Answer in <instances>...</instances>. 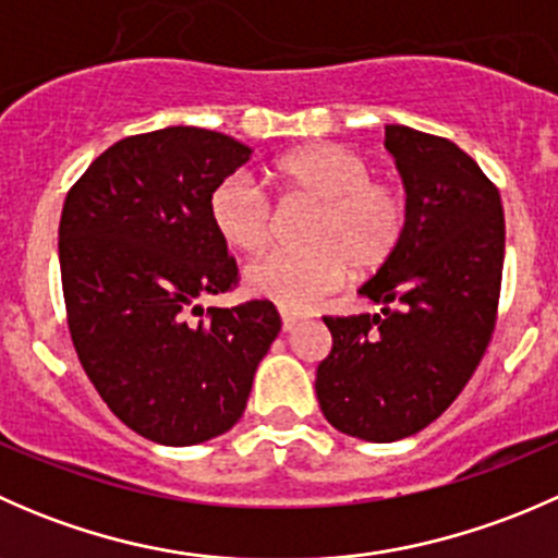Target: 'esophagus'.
I'll list each match as a JSON object with an SVG mask.
<instances>
[{"label":"esophagus","mask_w":558,"mask_h":558,"mask_svg":"<svg viewBox=\"0 0 558 558\" xmlns=\"http://www.w3.org/2000/svg\"><path fill=\"white\" fill-rule=\"evenodd\" d=\"M280 318H283V331H291V329H296V326H300L302 315L300 313H291V311H283V313H280Z\"/></svg>","instance_id":"obj_1"}]
</instances>
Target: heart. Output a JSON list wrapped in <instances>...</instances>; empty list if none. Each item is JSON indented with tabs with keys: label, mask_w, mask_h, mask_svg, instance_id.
Here are the masks:
<instances>
[{
	"label": "heart",
	"mask_w": 558,
	"mask_h": 558,
	"mask_svg": "<svg viewBox=\"0 0 558 558\" xmlns=\"http://www.w3.org/2000/svg\"><path fill=\"white\" fill-rule=\"evenodd\" d=\"M269 180L289 199L313 202L307 247L278 251L245 267L251 294L302 311L353 278L380 272L410 227V199L399 180L378 178L356 150L313 143L275 159ZM210 221L229 247L258 253L275 232V207L251 174L232 172L213 189Z\"/></svg>",
	"instance_id": "obj_1"
}]
</instances>
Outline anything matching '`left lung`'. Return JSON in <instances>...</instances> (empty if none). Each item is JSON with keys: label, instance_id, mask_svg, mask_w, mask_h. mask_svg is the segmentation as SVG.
Returning a JSON list of instances; mask_svg holds the SVG:
<instances>
[{"label": "left lung", "instance_id": "1", "mask_svg": "<svg viewBox=\"0 0 558 558\" xmlns=\"http://www.w3.org/2000/svg\"><path fill=\"white\" fill-rule=\"evenodd\" d=\"M410 199L397 256L359 289L384 311L324 315L331 353L315 393L342 435L393 442L440 418L481 364L505 262L499 189L451 140L386 126Z\"/></svg>", "mask_w": 558, "mask_h": 558}]
</instances>
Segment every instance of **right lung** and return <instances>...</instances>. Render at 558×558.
<instances>
[{
  "mask_svg": "<svg viewBox=\"0 0 558 558\" xmlns=\"http://www.w3.org/2000/svg\"><path fill=\"white\" fill-rule=\"evenodd\" d=\"M247 159L251 148L229 134L167 126L110 145L64 199L59 264L72 345L107 408L161 446L232 429L280 331L269 300L196 305L240 283L207 205Z\"/></svg>",
  "mask_w": 558,
  "mask_h": 558,
  "instance_id": "1",
  "label": "right lung"
}]
</instances>
